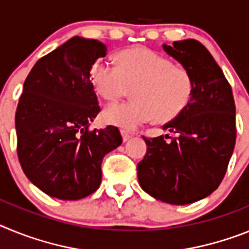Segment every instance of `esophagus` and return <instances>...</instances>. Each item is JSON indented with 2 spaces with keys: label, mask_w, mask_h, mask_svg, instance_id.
<instances>
[{
  "label": "esophagus",
  "mask_w": 249,
  "mask_h": 249,
  "mask_svg": "<svg viewBox=\"0 0 249 249\" xmlns=\"http://www.w3.org/2000/svg\"><path fill=\"white\" fill-rule=\"evenodd\" d=\"M122 137H123V140H124V142H127V140L130 139V138L133 137V135H131V134L129 133V131L122 130Z\"/></svg>",
  "instance_id": "obj_1"
}]
</instances>
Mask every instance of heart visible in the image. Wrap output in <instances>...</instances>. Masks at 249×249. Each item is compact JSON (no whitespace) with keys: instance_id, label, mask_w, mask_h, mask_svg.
<instances>
[{"instance_id":"obj_1","label":"heart","mask_w":249,"mask_h":249,"mask_svg":"<svg viewBox=\"0 0 249 249\" xmlns=\"http://www.w3.org/2000/svg\"><path fill=\"white\" fill-rule=\"evenodd\" d=\"M116 66L96 62L91 79L99 95L116 103L133 89L131 103L111 105L104 111L110 125L134 130L157 119L159 123L176 120L189 107L196 84L192 73L174 66L170 60L144 46L125 49L115 56Z\"/></svg>"}]
</instances>
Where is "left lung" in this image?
Masks as SVG:
<instances>
[{"instance_id": "8db88e82", "label": "left lung", "mask_w": 249, "mask_h": 249, "mask_svg": "<svg viewBox=\"0 0 249 249\" xmlns=\"http://www.w3.org/2000/svg\"><path fill=\"white\" fill-rule=\"evenodd\" d=\"M194 79L189 107L164 129L176 134L145 138L138 164L140 187L155 199L184 205L213 193L226 176L237 137L232 88L209 51L196 40L163 45Z\"/></svg>"}]
</instances>
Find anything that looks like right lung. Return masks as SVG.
Here are the masks:
<instances>
[{
  "label": "right lung",
  "mask_w": 249,
  "mask_h": 249,
  "mask_svg": "<svg viewBox=\"0 0 249 249\" xmlns=\"http://www.w3.org/2000/svg\"><path fill=\"white\" fill-rule=\"evenodd\" d=\"M105 55L100 41L76 36L41 57L26 77L15 116L17 155L47 196L76 200L94 193L104 157L123 142L116 126L90 129L100 111L90 70Z\"/></svg>",
  "instance_id": "right-lung-1"
}]
</instances>
